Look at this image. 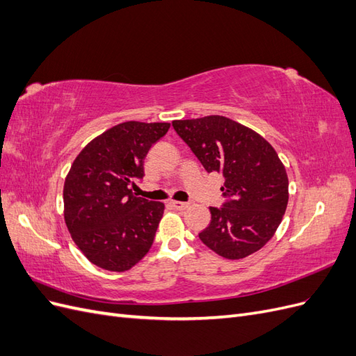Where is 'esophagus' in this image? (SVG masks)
Returning <instances> with one entry per match:
<instances>
[{"instance_id": "obj_1", "label": "esophagus", "mask_w": 356, "mask_h": 356, "mask_svg": "<svg viewBox=\"0 0 356 356\" xmlns=\"http://www.w3.org/2000/svg\"><path fill=\"white\" fill-rule=\"evenodd\" d=\"M169 204L174 209H177V211H184V209H187L190 207L188 202H178V200H170Z\"/></svg>"}]
</instances>
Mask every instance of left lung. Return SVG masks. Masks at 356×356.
Returning a JSON list of instances; mask_svg holds the SVG:
<instances>
[{
	"instance_id": "8db88e82",
	"label": "left lung",
	"mask_w": 356,
	"mask_h": 356,
	"mask_svg": "<svg viewBox=\"0 0 356 356\" xmlns=\"http://www.w3.org/2000/svg\"><path fill=\"white\" fill-rule=\"evenodd\" d=\"M175 132L207 172L224 178L221 208L199 233L213 252L239 260L272 239L288 204V177L263 136L222 115L172 122Z\"/></svg>"
}]
</instances>
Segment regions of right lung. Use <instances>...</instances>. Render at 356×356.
<instances>
[{"instance_id": "right-lung-1", "label": "right lung", "mask_w": 356, "mask_h": 356, "mask_svg": "<svg viewBox=\"0 0 356 356\" xmlns=\"http://www.w3.org/2000/svg\"><path fill=\"white\" fill-rule=\"evenodd\" d=\"M169 123L124 122L95 138L74 160L63 186L72 241L95 266L126 272L149 251L165 211L132 193L148 149Z\"/></svg>"}]
</instances>
